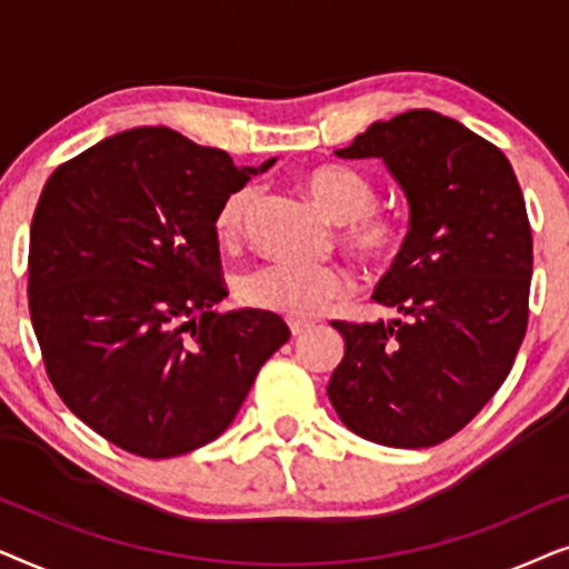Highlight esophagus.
Returning <instances> with one entry per match:
<instances>
[{"label":"esophagus","mask_w":569,"mask_h":569,"mask_svg":"<svg viewBox=\"0 0 569 569\" xmlns=\"http://www.w3.org/2000/svg\"><path fill=\"white\" fill-rule=\"evenodd\" d=\"M290 331H292V337H302V333H308V331H310V323L290 321Z\"/></svg>","instance_id":"1"}]
</instances>
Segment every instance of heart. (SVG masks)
Here are the masks:
<instances>
[{
  "mask_svg": "<svg viewBox=\"0 0 569 569\" xmlns=\"http://www.w3.org/2000/svg\"><path fill=\"white\" fill-rule=\"evenodd\" d=\"M306 189L331 220L345 222V240L368 261H388L399 253L407 238L401 217L380 212L378 189L368 176L347 166H318L308 170ZM259 207V186L246 183L232 189L217 209V232L228 243L246 236ZM355 274L345 263L300 267V263L269 261L238 279V295L248 306L271 310L292 321L323 316L333 302L355 292Z\"/></svg>",
  "mask_w": 569,
  "mask_h": 569,
  "instance_id": "heart-1",
  "label": "heart"
}]
</instances>
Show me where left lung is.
<instances>
[{
	"label": "left lung",
	"instance_id": "left-lung-1",
	"mask_svg": "<svg viewBox=\"0 0 569 569\" xmlns=\"http://www.w3.org/2000/svg\"><path fill=\"white\" fill-rule=\"evenodd\" d=\"M337 158H380L409 199V232L372 298L401 318L333 321L329 380L341 422L391 448L463 430L516 362L528 326L533 240L510 160L427 108L376 121Z\"/></svg>",
	"mask_w": 569,
	"mask_h": 569
}]
</instances>
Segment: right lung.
I'll use <instances>...</instances> for the list:
<instances>
[{"label":"right lung","mask_w":569,"mask_h":569,"mask_svg":"<svg viewBox=\"0 0 569 569\" xmlns=\"http://www.w3.org/2000/svg\"><path fill=\"white\" fill-rule=\"evenodd\" d=\"M259 168L166 127L121 131L61 162L30 224L28 306L61 401L142 458L228 430L290 339L269 310L217 313V209Z\"/></svg>","instance_id":"1"}]
</instances>
